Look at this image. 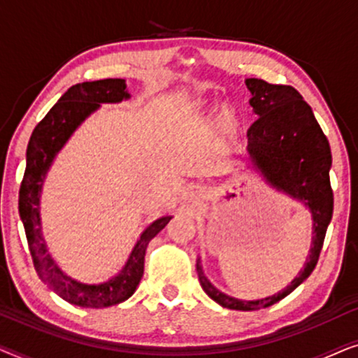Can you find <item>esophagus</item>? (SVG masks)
Instances as JSON below:
<instances>
[{
    "label": "esophagus",
    "mask_w": 358,
    "mask_h": 358,
    "mask_svg": "<svg viewBox=\"0 0 358 358\" xmlns=\"http://www.w3.org/2000/svg\"><path fill=\"white\" fill-rule=\"evenodd\" d=\"M208 195V187L202 184H190L187 189H185V197L189 200H194V202H200Z\"/></svg>",
    "instance_id": "esophagus-1"
}]
</instances>
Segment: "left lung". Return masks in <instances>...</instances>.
<instances>
[{
  "instance_id": "left-lung-1",
  "label": "left lung",
  "mask_w": 358,
  "mask_h": 358,
  "mask_svg": "<svg viewBox=\"0 0 358 358\" xmlns=\"http://www.w3.org/2000/svg\"><path fill=\"white\" fill-rule=\"evenodd\" d=\"M248 90L252 97L249 104L259 119L248 130V151L254 166L277 190L301 200L313 217V243L305 268L290 285L277 295L262 300L244 301L217 290L205 277L197 261L200 285L205 293L223 308L238 311H254L275 305L295 290L315 271L320 259L326 229L332 218V195L329 169L332 164L331 146L311 107L292 86L248 78Z\"/></svg>"
}]
</instances>
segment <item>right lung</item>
Wrapping results in <instances>:
<instances>
[{
  "instance_id": "add662e5",
  "label": "right lung",
  "mask_w": 358,
  "mask_h": 358,
  "mask_svg": "<svg viewBox=\"0 0 358 358\" xmlns=\"http://www.w3.org/2000/svg\"><path fill=\"white\" fill-rule=\"evenodd\" d=\"M129 97L125 80H120V78L86 81L71 86L48 110V114L38 122L27 145L26 173H24L21 189H19V215L26 229L34 267L38 277L58 296L81 308H107L129 300L143 277L146 246L173 218L168 215L151 223L141 233L122 271L104 283L91 285V283H83L76 278L68 277L48 254L45 239L42 236L41 192L53 159L73 135V131L92 112L99 109L101 104L120 102Z\"/></svg>"
}]
</instances>
